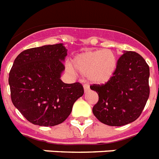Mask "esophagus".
Listing matches in <instances>:
<instances>
[{
	"mask_svg": "<svg viewBox=\"0 0 159 159\" xmlns=\"http://www.w3.org/2000/svg\"><path fill=\"white\" fill-rule=\"evenodd\" d=\"M89 90H90V87H89V86H88V85H84V91L86 92V91H88Z\"/></svg>",
	"mask_w": 159,
	"mask_h": 159,
	"instance_id": "1",
	"label": "esophagus"
}]
</instances>
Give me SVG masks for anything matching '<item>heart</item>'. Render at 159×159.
Listing matches in <instances>:
<instances>
[{
	"label": "heart",
	"mask_w": 159,
	"mask_h": 159,
	"mask_svg": "<svg viewBox=\"0 0 159 159\" xmlns=\"http://www.w3.org/2000/svg\"><path fill=\"white\" fill-rule=\"evenodd\" d=\"M117 66V58L112 51H89L77 55L73 60V68L77 73L87 75L92 83L103 84L108 82ZM69 71L73 72L72 68Z\"/></svg>",
	"instance_id": "obj_1"
}]
</instances>
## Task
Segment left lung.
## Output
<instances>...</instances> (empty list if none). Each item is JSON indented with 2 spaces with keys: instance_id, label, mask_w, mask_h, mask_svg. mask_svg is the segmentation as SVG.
<instances>
[{
  "instance_id": "left-lung-1",
  "label": "left lung",
  "mask_w": 159,
  "mask_h": 159,
  "mask_svg": "<svg viewBox=\"0 0 159 159\" xmlns=\"http://www.w3.org/2000/svg\"><path fill=\"white\" fill-rule=\"evenodd\" d=\"M149 77L150 68L143 57L135 52H124L108 82L90 86L98 94V102L92 109L96 118L110 126L136 120L150 95Z\"/></svg>"
}]
</instances>
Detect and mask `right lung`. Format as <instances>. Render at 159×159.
I'll list each match as a JSON object with an SVG mask.
<instances>
[{
  "instance_id": "1",
  "label": "right lung",
  "mask_w": 159,
  "mask_h": 159,
  "mask_svg": "<svg viewBox=\"0 0 159 159\" xmlns=\"http://www.w3.org/2000/svg\"><path fill=\"white\" fill-rule=\"evenodd\" d=\"M66 56V48L58 43L26 49L14 60L9 74L11 100L29 122L60 125L83 95L82 84L64 83L60 78Z\"/></svg>"
}]
</instances>
